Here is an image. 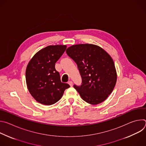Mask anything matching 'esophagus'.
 Masks as SVG:
<instances>
[{
    "label": "esophagus",
    "mask_w": 146,
    "mask_h": 146,
    "mask_svg": "<svg viewBox=\"0 0 146 146\" xmlns=\"http://www.w3.org/2000/svg\"><path fill=\"white\" fill-rule=\"evenodd\" d=\"M68 84L70 85V87H72V86H73V82H72V81H69L68 82Z\"/></svg>",
    "instance_id": "34e87169"
}]
</instances>
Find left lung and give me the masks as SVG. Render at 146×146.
<instances>
[{
    "label": "left lung",
    "instance_id": "obj_1",
    "mask_svg": "<svg viewBox=\"0 0 146 146\" xmlns=\"http://www.w3.org/2000/svg\"><path fill=\"white\" fill-rule=\"evenodd\" d=\"M66 54L76 63L81 77V85H74L81 98L91 105L105 101L117 81L113 59L101 47L80 44L68 48Z\"/></svg>",
    "mask_w": 146,
    "mask_h": 146
}]
</instances>
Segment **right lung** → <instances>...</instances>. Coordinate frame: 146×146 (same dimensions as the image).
<instances>
[{
  "label": "right lung",
  "mask_w": 146,
  "mask_h": 146,
  "mask_svg": "<svg viewBox=\"0 0 146 146\" xmlns=\"http://www.w3.org/2000/svg\"><path fill=\"white\" fill-rule=\"evenodd\" d=\"M66 49L65 45L49 46L38 51L29 61L26 69L28 89L38 103L51 105L57 102L66 89L70 87L62 82L55 63Z\"/></svg>",
  "instance_id": "1"
}]
</instances>
